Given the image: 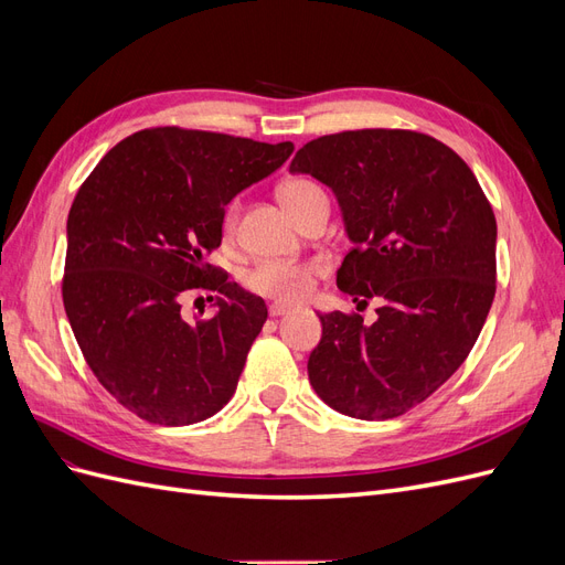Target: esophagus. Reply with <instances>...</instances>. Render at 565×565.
Returning a JSON list of instances; mask_svg holds the SVG:
<instances>
[{
	"instance_id": "obj_1",
	"label": "esophagus",
	"mask_w": 565,
	"mask_h": 565,
	"mask_svg": "<svg viewBox=\"0 0 565 565\" xmlns=\"http://www.w3.org/2000/svg\"><path fill=\"white\" fill-rule=\"evenodd\" d=\"M287 311H289L287 303H270V306H268V316H270V318H280V316H285Z\"/></svg>"
}]
</instances>
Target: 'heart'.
I'll return each mask as SVG.
<instances>
[{"mask_svg":"<svg viewBox=\"0 0 565 565\" xmlns=\"http://www.w3.org/2000/svg\"><path fill=\"white\" fill-rule=\"evenodd\" d=\"M322 193L320 188L306 179H292L285 181L280 185V200L285 204V210L297 218L299 210L303 207V202L311 195ZM237 214H241V202H231V207L226 210L224 216V231L231 235L237 226ZM322 273L320 262H259L254 264L245 276L243 285L254 295H262L266 299H276L280 303H297L303 301L311 295L313 280L316 276Z\"/></svg>","mask_w":565,"mask_h":565,"instance_id":"1","label":"heart"}]
</instances>
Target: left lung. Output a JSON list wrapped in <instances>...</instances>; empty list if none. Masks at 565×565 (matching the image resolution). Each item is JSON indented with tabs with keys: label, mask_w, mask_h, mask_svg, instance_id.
Instances as JSON below:
<instances>
[{
	"label": "left lung",
	"mask_w": 565,
	"mask_h": 565,
	"mask_svg": "<svg viewBox=\"0 0 565 565\" xmlns=\"http://www.w3.org/2000/svg\"><path fill=\"white\" fill-rule=\"evenodd\" d=\"M289 172L311 174L339 202L353 249L337 287L380 299L372 324L318 316L311 386L341 415L398 417L452 377L483 330L498 245L490 202L452 148L405 129L320 136Z\"/></svg>",
	"instance_id": "1"
}]
</instances>
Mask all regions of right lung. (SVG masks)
<instances>
[{
    "label": "right lung",
    "instance_id": "right-lung-1",
    "mask_svg": "<svg viewBox=\"0 0 565 565\" xmlns=\"http://www.w3.org/2000/svg\"><path fill=\"white\" fill-rule=\"evenodd\" d=\"M295 146L158 127L127 136L82 183L67 214L63 306L110 396L150 424L216 415L235 393L266 303L207 256L226 204L276 172ZM216 291L217 313L188 323V291Z\"/></svg>",
    "mask_w": 565,
    "mask_h": 565
}]
</instances>
